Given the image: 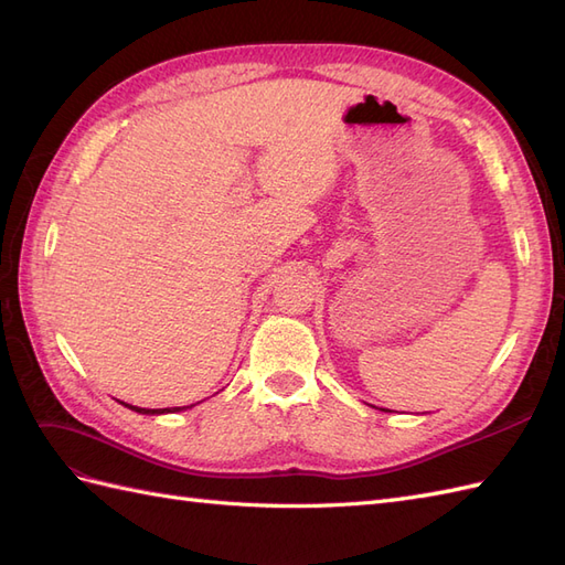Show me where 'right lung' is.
Segmentation results:
<instances>
[{
	"label": "right lung",
	"mask_w": 565,
	"mask_h": 565,
	"mask_svg": "<svg viewBox=\"0 0 565 565\" xmlns=\"http://www.w3.org/2000/svg\"><path fill=\"white\" fill-rule=\"evenodd\" d=\"M122 403V401H119ZM125 407H129V409H134V413H141V415H164V413H179V409H185V407H193V405H185V407H162V409H148V407H136V405H129V403H122Z\"/></svg>",
	"instance_id": "add662e5"
}]
</instances>
